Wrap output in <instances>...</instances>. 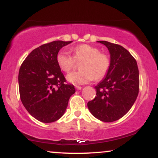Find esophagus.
<instances>
[{
	"mask_svg": "<svg viewBox=\"0 0 158 158\" xmlns=\"http://www.w3.org/2000/svg\"><path fill=\"white\" fill-rule=\"evenodd\" d=\"M81 88H82V87H81V86H78V85H76V89H77V90H81Z\"/></svg>",
	"mask_w": 158,
	"mask_h": 158,
	"instance_id": "1",
	"label": "esophagus"
}]
</instances>
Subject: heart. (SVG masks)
<instances>
[{"instance_id":"b5f03b06","label":"heart","mask_w":158,"mask_h":158,"mask_svg":"<svg viewBox=\"0 0 158 158\" xmlns=\"http://www.w3.org/2000/svg\"><path fill=\"white\" fill-rule=\"evenodd\" d=\"M82 62L81 70L72 72L67 77L70 82L83 85L90 81L100 80L108 73L110 67V57L100 52L97 47L83 44L73 49V56L64 50H61L56 56V61L62 71H70L76 67L77 62Z\"/></svg>"}]
</instances>
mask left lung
<instances>
[{
  "instance_id": "8db88e82",
  "label": "left lung",
  "mask_w": 158,
  "mask_h": 158,
  "mask_svg": "<svg viewBox=\"0 0 158 158\" xmlns=\"http://www.w3.org/2000/svg\"><path fill=\"white\" fill-rule=\"evenodd\" d=\"M98 42L109 50L110 67L106 78L95 87L97 94L88 107L96 118L110 123L123 117L135 103L139 93V70L135 59L123 47Z\"/></svg>"
}]
</instances>
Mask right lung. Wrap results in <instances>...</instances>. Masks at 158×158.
Instances as JSON below:
<instances>
[{
	"label": "right lung",
	"instance_id": "1",
	"mask_svg": "<svg viewBox=\"0 0 158 158\" xmlns=\"http://www.w3.org/2000/svg\"><path fill=\"white\" fill-rule=\"evenodd\" d=\"M72 41H54L34 49L21 65L20 98L34 118L52 123L61 118L68 107L73 85L67 83L56 61L61 48Z\"/></svg>",
	"mask_w": 158,
	"mask_h": 158
}]
</instances>
